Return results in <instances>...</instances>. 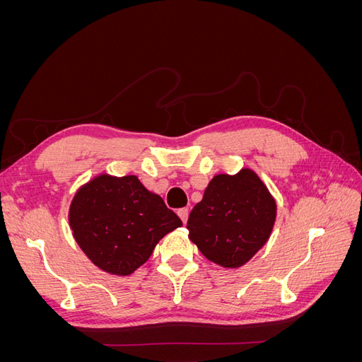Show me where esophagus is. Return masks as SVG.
<instances>
[{"label": "esophagus", "mask_w": 362, "mask_h": 362, "mask_svg": "<svg viewBox=\"0 0 362 362\" xmlns=\"http://www.w3.org/2000/svg\"><path fill=\"white\" fill-rule=\"evenodd\" d=\"M178 216H180V218L182 221V223L187 222V218H189V208H181V210H178Z\"/></svg>", "instance_id": "esophagus-1"}]
</instances>
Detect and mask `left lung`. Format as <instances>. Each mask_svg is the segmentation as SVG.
Returning a JSON list of instances; mask_svg holds the SVG:
<instances>
[{
	"label": "left lung",
	"mask_w": 362,
	"mask_h": 362,
	"mask_svg": "<svg viewBox=\"0 0 362 362\" xmlns=\"http://www.w3.org/2000/svg\"><path fill=\"white\" fill-rule=\"evenodd\" d=\"M276 221V201L258 175L243 168L208 182L189 216V238L201 254L225 269L245 266L267 243Z\"/></svg>",
	"instance_id": "8db88e82"
}]
</instances>
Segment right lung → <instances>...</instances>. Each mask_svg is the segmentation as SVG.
Returning <instances> with one entry per match:
<instances>
[{"mask_svg":"<svg viewBox=\"0 0 362 362\" xmlns=\"http://www.w3.org/2000/svg\"><path fill=\"white\" fill-rule=\"evenodd\" d=\"M68 217L86 257L116 276L145 264L160 240L182 225L136 175H96L76 190Z\"/></svg>","mask_w":362,"mask_h":362,"instance_id":"right-lung-1","label":"right lung"}]
</instances>
